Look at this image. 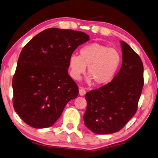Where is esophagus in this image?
I'll use <instances>...</instances> for the list:
<instances>
[{
	"mask_svg": "<svg viewBox=\"0 0 158 158\" xmlns=\"http://www.w3.org/2000/svg\"><path fill=\"white\" fill-rule=\"evenodd\" d=\"M85 94H86V91L82 87H80L79 88V94L80 96H84Z\"/></svg>",
	"mask_w": 158,
	"mask_h": 158,
	"instance_id": "1",
	"label": "esophagus"
}]
</instances>
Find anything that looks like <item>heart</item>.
I'll return each instance as SVG.
<instances>
[{
    "instance_id": "obj_1",
    "label": "heart",
    "mask_w": 158,
    "mask_h": 158,
    "mask_svg": "<svg viewBox=\"0 0 158 158\" xmlns=\"http://www.w3.org/2000/svg\"><path fill=\"white\" fill-rule=\"evenodd\" d=\"M121 62L118 50L99 43H92L82 48L80 55L71 54L69 58V67L71 76L78 80L87 66L89 82L98 85L108 83L117 73Z\"/></svg>"
}]
</instances>
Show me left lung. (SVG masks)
Here are the masks:
<instances>
[{
    "label": "left lung",
    "instance_id": "8db88e82",
    "mask_svg": "<svg viewBox=\"0 0 158 158\" xmlns=\"http://www.w3.org/2000/svg\"><path fill=\"white\" fill-rule=\"evenodd\" d=\"M122 64L112 81L85 94V125L96 134L119 131L136 113L143 86V66L139 55L120 41Z\"/></svg>",
    "mask_w": 158,
    "mask_h": 158
}]
</instances>
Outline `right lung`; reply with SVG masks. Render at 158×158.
<instances>
[{"instance_id": "1", "label": "right lung", "mask_w": 158, "mask_h": 158, "mask_svg": "<svg viewBox=\"0 0 158 158\" xmlns=\"http://www.w3.org/2000/svg\"><path fill=\"white\" fill-rule=\"evenodd\" d=\"M89 40L86 33L46 29L23 47L12 81L13 106L27 125L45 128L53 125L79 90L68 74L69 58Z\"/></svg>"}]
</instances>
